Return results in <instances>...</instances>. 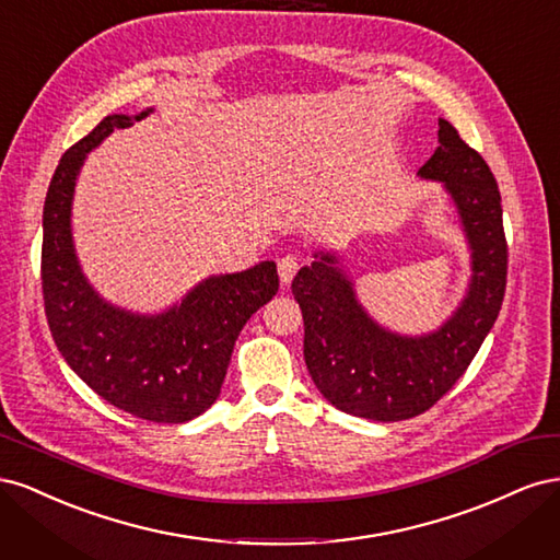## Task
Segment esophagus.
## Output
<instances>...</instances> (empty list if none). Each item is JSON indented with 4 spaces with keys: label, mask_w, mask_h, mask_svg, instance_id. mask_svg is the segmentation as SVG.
<instances>
[{
    "label": "esophagus",
    "mask_w": 560,
    "mask_h": 560,
    "mask_svg": "<svg viewBox=\"0 0 560 560\" xmlns=\"http://www.w3.org/2000/svg\"><path fill=\"white\" fill-rule=\"evenodd\" d=\"M296 270H299V259L292 257V254H284V257L278 259V273L282 284H290L292 278L296 276Z\"/></svg>",
    "instance_id": "1"
}]
</instances>
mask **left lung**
I'll return each instance as SVG.
<instances>
[{
  "label": "left lung",
  "instance_id": "obj_1",
  "mask_svg": "<svg viewBox=\"0 0 560 560\" xmlns=\"http://www.w3.org/2000/svg\"><path fill=\"white\" fill-rule=\"evenodd\" d=\"M418 175L444 184L471 249L467 294L442 327L422 336L381 327L331 252H317L292 282L313 383L338 411L378 422L425 413L448 393L493 329L506 287L500 191L479 151L439 118V147Z\"/></svg>",
  "mask_w": 560,
  "mask_h": 560
}]
</instances>
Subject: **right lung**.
Returning a JSON list of instances; mask_svg holds the SVG:
<instances>
[{
	"label": "right lung",
	"mask_w": 560,
	"mask_h": 560,
	"mask_svg": "<svg viewBox=\"0 0 560 560\" xmlns=\"http://www.w3.org/2000/svg\"><path fill=\"white\" fill-rule=\"evenodd\" d=\"M149 112L105 116L62 154L44 202V308L65 362L100 397L142 420L186 422L219 397L235 338L278 292V268L212 276L159 315L116 308L93 290L72 241L74 184L89 151Z\"/></svg>",
	"instance_id": "right-lung-1"
}]
</instances>
